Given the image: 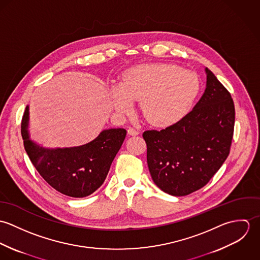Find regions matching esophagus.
I'll use <instances>...</instances> for the list:
<instances>
[{"label":"esophagus","instance_id":"esophagus-1","mask_svg":"<svg viewBox=\"0 0 260 260\" xmlns=\"http://www.w3.org/2000/svg\"><path fill=\"white\" fill-rule=\"evenodd\" d=\"M128 134H129L130 136H136V135L139 134V131L136 130V129H134V128H132V127H129V128H128Z\"/></svg>","mask_w":260,"mask_h":260}]
</instances>
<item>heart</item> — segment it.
I'll list each match as a JSON object with an SVG mask.
<instances>
[{
  "label": "heart",
  "mask_w": 260,
  "mask_h": 260,
  "mask_svg": "<svg viewBox=\"0 0 260 260\" xmlns=\"http://www.w3.org/2000/svg\"><path fill=\"white\" fill-rule=\"evenodd\" d=\"M200 91V81L191 71L170 64H145L126 70L117 86L110 90L114 111L126 114L133 101L149 123L165 127L182 119Z\"/></svg>",
  "instance_id": "heart-1"
}]
</instances>
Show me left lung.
Instances as JSON below:
<instances>
[{
	"mask_svg": "<svg viewBox=\"0 0 260 260\" xmlns=\"http://www.w3.org/2000/svg\"><path fill=\"white\" fill-rule=\"evenodd\" d=\"M205 74V91L192 111L163 130L143 133L151 177L173 196H185L206 185L229 154L233 100L208 68Z\"/></svg>",
	"mask_w": 260,
	"mask_h": 260,
	"instance_id": "left-lung-1",
	"label": "left lung"
}]
</instances>
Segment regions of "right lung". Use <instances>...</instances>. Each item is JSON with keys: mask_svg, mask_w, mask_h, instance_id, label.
I'll list each match as a JSON object with an SVG mask.
<instances>
[{"mask_svg": "<svg viewBox=\"0 0 260 260\" xmlns=\"http://www.w3.org/2000/svg\"><path fill=\"white\" fill-rule=\"evenodd\" d=\"M29 127L30 112L27 106L21 133L30 160L48 184L75 198L86 197L104 183L127 133L123 128L105 129L87 144L48 148L31 138Z\"/></svg>", "mask_w": 260, "mask_h": 260, "instance_id": "add662e5", "label": "right lung"}]
</instances>
